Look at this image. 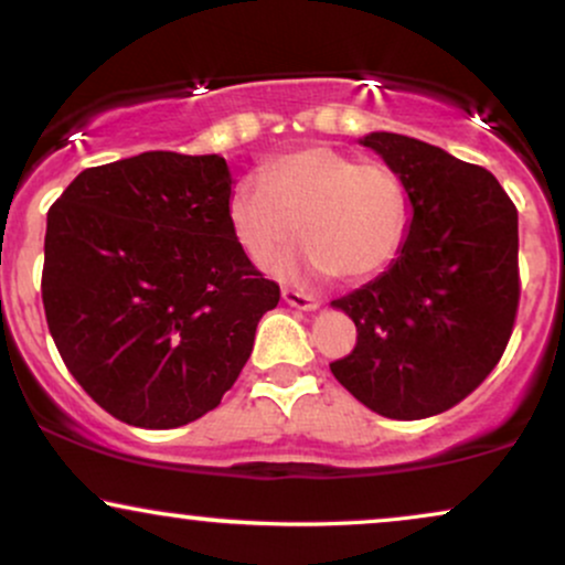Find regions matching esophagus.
Segmentation results:
<instances>
[{
	"mask_svg": "<svg viewBox=\"0 0 565 565\" xmlns=\"http://www.w3.org/2000/svg\"><path fill=\"white\" fill-rule=\"evenodd\" d=\"M281 300L287 302L289 308H297V310H316L318 305H321L316 300V297L305 295V291H297V289H284Z\"/></svg>",
	"mask_w": 565,
	"mask_h": 565,
	"instance_id": "1",
	"label": "esophagus"
}]
</instances>
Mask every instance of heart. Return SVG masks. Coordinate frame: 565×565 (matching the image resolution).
<instances>
[{
  "instance_id": "b5f03b06",
  "label": "heart",
  "mask_w": 565,
  "mask_h": 565,
  "mask_svg": "<svg viewBox=\"0 0 565 565\" xmlns=\"http://www.w3.org/2000/svg\"><path fill=\"white\" fill-rule=\"evenodd\" d=\"M260 180L242 179L228 194V226L255 263H268L302 236L274 268L284 276L334 274L358 281L390 263L405 226V192L382 162H355L331 147L278 154Z\"/></svg>"
}]
</instances>
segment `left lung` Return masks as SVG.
<instances>
[{"label": "left lung", "mask_w": 565, "mask_h": 565, "mask_svg": "<svg viewBox=\"0 0 565 565\" xmlns=\"http://www.w3.org/2000/svg\"><path fill=\"white\" fill-rule=\"evenodd\" d=\"M403 183L407 236L390 268L339 297L358 344L337 382L373 413L429 418L498 365L519 310V213L484 168L411 136L360 139Z\"/></svg>", "instance_id": "8db88e82"}]
</instances>
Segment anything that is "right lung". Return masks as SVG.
<instances>
[{"mask_svg": "<svg viewBox=\"0 0 565 565\" xmlns=\"http://www.w3.org/2000/svg\"><path fill=\"white\" fill-rule=\"evenodd\" d=\"M221 154L86 168L46 213L42 300L67 371L110 416L175 429L221 405L278 284L228 226Z\"/></svg>", "mask_w": 565, "mask_h": 565, "instance_id": "obj_1", "label": "right lung"}]
</instances>
